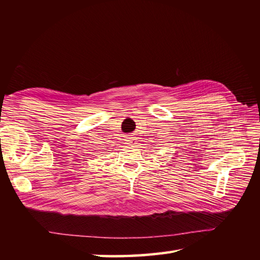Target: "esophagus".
Segmentation results:
<instances>
[{"mask_svg": "<svg viewBox=\"0 0 260 260\" xmlns=\"http://www.w3.org/2000/svg\"><path fill=\"white\" fill-rule=\"evenodd\" d=\"M126 142H127V144H128V145H135L136 140L134 139V137H127Z\"/></svg>", "mask_w": 260, "mask_h": 260, "instance_id": "obj_1", "label": "esophagus"}]
</instances>
